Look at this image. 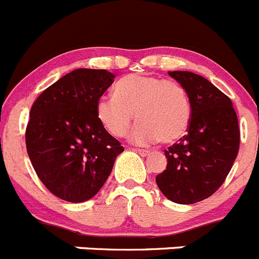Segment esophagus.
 Returning a JSON list of instances; mask_svg holds the SVG:
<instances>
[{"mask_svg":"<svg viewBox=\"0 0 259 259\" xmlns=\"http://www.w3.org/2000/svg\"><path fill=\"white\" fill-rule=\"evenodd\" d=\"M135 151L138 152V153L141 154V156H143V157H146V156H148L149 153H151V152L148 151V149H141V148H138V149H135Z\"/></svg>","mask_w":259,"mask_h":259,"instance_id":"34e87169","label":"esophagus"}]
</instances>
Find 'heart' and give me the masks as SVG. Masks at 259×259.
Listing matches in <instances>:
<instances>
[{
	"mask_svg": "<svg viewBox=\"0 0 259 259\" xmlns=\"http://www.w3.org/2000/svg\"><path fill=\"white\" fill-rule=\"evenodd\" d=\"M137 113L139 122L132 134L138 144L161 141L175 143L189 127L192 105L178 80L154 75L130 74L116 84V94H105L97 102V117L113 137H124Z\"/></svg>",
	"mask_w": 259,
	"mask_h": 259,
	"instance_id": "heart-1",
	"label": "heart"
}]
</instances>
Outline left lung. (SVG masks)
Instances as JSON below:
<instances>
[{"label":"left lung","instance_id":"left-lung-1","mask_svg":"<svg viewBox=\"0 0 259 259\" xmlns=\"http://www.w3.org/2000/svg\"><path fill=\"white\" fill-rule=\"evenodd\" d=\"M192 105L188 134L165 149L167 166L156 176L167 199L192 204L211 197L230 172L240 143L233 102L211 81L190 71H168Z\"/></svg>","mask_w":259,"mask_h":259}]
</instances>
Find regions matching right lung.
Masks as SVG:
<instances>
[{"instance_id": "obj_1", "label": "right lung", "mask_w": 259, "mask_h": 259, "mask_svg": "<svg viewBox=\"0 0 259 259\" xmlns=\"http://www.w3.org/2000/svg\"><path fill=\"white\" fill-rule=\"evenodd\" d=\"M113 78L107 70L76 69L43 91L30 108V162L45 187L67 202L94 197L124 152L97 117V102Z\"/></svg>"}]
</instances>
